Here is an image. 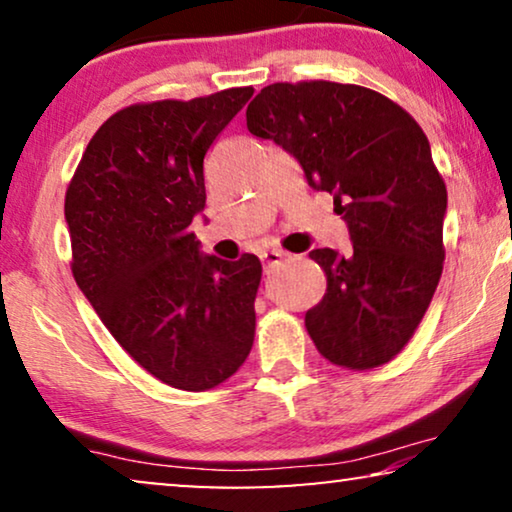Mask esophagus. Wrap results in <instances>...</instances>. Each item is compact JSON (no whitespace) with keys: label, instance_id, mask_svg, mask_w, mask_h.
Returning <instances> with one entry per match:
<instances>
[{"label":"esophagus","instance_id":"1","mask_svg":"<svg viewBox=\"0 0 512 512\" xmlns=\"http://www.w3.org/2000/svg\"><path fill=\"white\" fill-rule=\"evenodd\" d=\"M284 258H286V254H284V251H279V249L261 251V261H263L265 272H272L277 268V265H282Z\"/></svg>","mask_w":512,"mask_h":512}]
</instances>
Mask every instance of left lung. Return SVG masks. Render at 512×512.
Wrapping results in <instances>:
<instances>
[{
  "mask_svg": "<svg viewBox=\"0 0 512 512\" xmlns=\"http://www.w3.org/2000/svg\"><path fill=\"white\" fill-rule=\"evenodd\" d=\"M247 128L296 158L347 223V254L310 251L328 282L305 314L314 345L352 370L391 361L443 272L447 191L424 130L389 97L333 81L272 83L247 107Z\"/></svg>",
  "mask_w": 512,
  "mask_h": 512,
  "instance_id": "obj_1",
  "label": "left lung"
}]
</instances>
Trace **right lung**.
<instances>
[{"mask_svg":"<svg viewBox=\"0 0 512 512\" xmlns=\"http://www.w3.org/2000/svg\"><path fill=\"white\" fill-rule=\"evenodd\" d=\"M251 95L230 88L121 109L67 188L76 284L118 345L174 389L216 387L254 345L261 261L202 254L191 233L209 146Z\"/></svg>","mask_w":512,"mask_h":512,"instance_id":"1","label":"right lung"}]
</instances>
